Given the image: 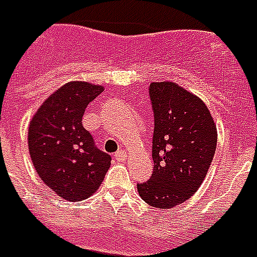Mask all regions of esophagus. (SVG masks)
<instances>
[{
  "instance_id": "1",
  "label": "esophagus",
  "mask_w": 257,
  "mask_h": 257,
  "mask_svg": "<svg viewBox=\"0 0 257 257\" xmlns=\"http://www.w3.org/2000/svg\"><path fill=\"white\" fill-rule=\"evenodd\" d=\"M125 156H127V155H125V152L123 151V149L117 151V152H116V155H114V158H116V159H119V161H124Z\"/></svg>"
}]
</instances>
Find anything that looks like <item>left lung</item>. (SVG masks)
Here are the masks:
<instances>
[{"mask_svg":"<svg viewBox=\"0 0 257 257\" xmlns=\"http://www.w3.org/2000/svg\"><path fill=\"white\" fill-rule=\"evenodd\" d=\"M149 99L154 110V173L137 184L148 205L172 209L201 187L217 145V130L201 98L172 81L152 83Z\"/></svg>","mask_w":257,"mask_h":257,"instance_id":"8db88e82","label":"left lung"}]
</instances>
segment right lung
<instances>
[{
    "instance_id": "right-lung-1",
    "label": "right lung",
    "mask_w": 257,
    "mask_h": 257,
    "mask_svg": "<svg viewBox=\"0 0 257 257\" xmlns=\"http://www.w3.org/2000/svg\"><path fill=\"white\" fill-rule=\"evenodd\" d=\"M102 85L70 81L45 99L29 124L34 169L56 195L84 201L95 192L110 167V156L96 148L81 119Z\"/></svg>"
}]
</instances>
